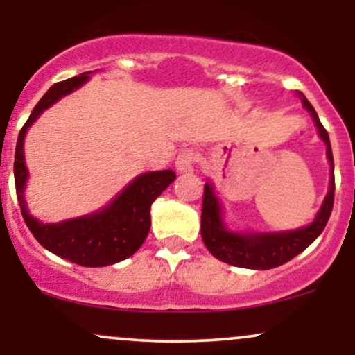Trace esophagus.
Returning <instances> with one entry per match:
<instances>
[{
	"mask_svg": "<svg viewBox=\"0 0 355 355\" xmlns=\"http://www.w3.org/2000/svg\"><path fill=\"white\" fill-rule=\"evenodd\" d=\"M195 164V155L190 152V150H183V152L178 153V157L175 158V168L180 173H189L193 170Z\"/></svg>",
	"mask_w": 355,
	"mask_h": 355,
	"instance_id": "esophagus-1",
	"label": "esophagus"
}]
</instances>
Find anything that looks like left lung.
<instances>
[{
    "instance_id": "8db88e82",
    "label": "left lung",
    "mask_w": 355,
    "mask_h": 355,
    "mask_svg": "<svg viewBox=\"0 0 355 355\" xmlns=\"http://www.w3.org/2000/svg\"><path fill=\"white\" fill-rule=\"evenodd\" d=\"M299 96L315 121L319 137L327 146V160L331 164V183H329L327 195L311 225L297 230L275 232V234H250V232H232L227 229L222 218V207H220L217 195L214 193V187L210 182H207L203 189L202 239L210 254L229 266L255 268V270H268V268L284 266L319 237L331 217L334 190H336L331 140H329L327 130L322 126L315 110L309 103L302 92H299Z\"/></svg>"
}]
</instances>
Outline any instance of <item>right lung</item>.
I'll return each mask as SVG.
<instances>
[{
	"label": "right lung",
	"instance_id": "right-lung-1",
	"mask_svg": "<svg viewBox=\"0 0 355 355\" xmlns=\"http://www.w3.org/2000/svg\"><path fill=\"white\" fill-rule=\"evenodd\" d=\"M89 73L92 71L55 83L36 103L16 141L15 185L24 223L46 250L83 267H107L128 259L141 247L152 225L150 207L177 175L173 170L138 175L105 209L83 217L63 220L60 223H43L30 215L24 200L28 180L24 135L44 110L87 83Z\"/></svg>",
	"mask_w": 355,
	"mask_h": 355
}]
</instances>
